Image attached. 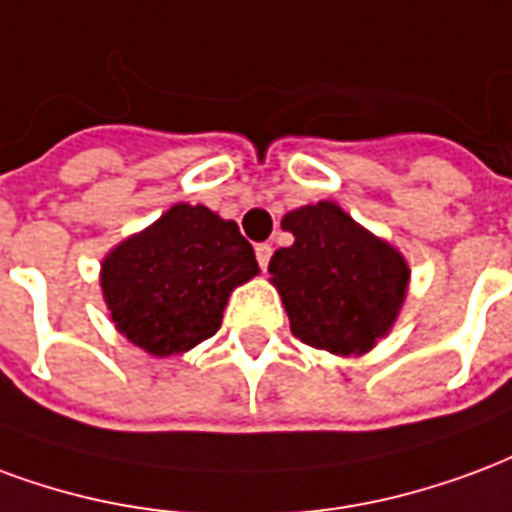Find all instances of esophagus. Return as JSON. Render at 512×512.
<instances>
[{"instance_id":"esophagus-1","label":"esophagus","mask_w":512,"mask_h":512,"mask_svg":"<svg viewBox=\"0 0 512 512\" xmlns=\"http://www.w3.org/2000/svg\"><path fill=\"white\" fill-rule=\"evenodd\" d=\"M270 256H272V245H267V242L256 245V261H259L261 270H267V264H270Z\"/></svg>"}]
</instances>
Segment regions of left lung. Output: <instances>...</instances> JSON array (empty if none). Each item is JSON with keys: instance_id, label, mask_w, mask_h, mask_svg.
I'll list each match as a JSON object with an SVG mask.
<instances>
[{"instance_id": "left-lung-1", "label": "left lung", "mask_w": 512, "mask_h": 512, "mask_svg": "<svg viewBox=\"0 0 512 512\" xmlns=\"http://www.w3.org/2000/svg\"><path fill=\"white\" fill-rule=\"evenodd\" d=\"M294 245L270 259L292 333L333 354H363L393 327L409 267L387 242L360 229L333 201L283 218Z\"/></svg>"}]
</instances>
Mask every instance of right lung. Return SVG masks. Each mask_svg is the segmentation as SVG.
Here are the masks:
<instances>
[{
    "label": "right lung",
    "instance_id": "obj_1",
    "mask_svg": "<svg viewBox=\"0 0 512 512\" xmlns=\"http://www.w3.org/2000/svg\"><path fill=\"white\" fill-rule=\"evenodd\" d=\"M259 272L234 220L177 204L103 261V297L128 341L155 357L188 352L218 333L234 286Z\"/></svg>",
    "mask_w": 512,
    "mask_h": 512
}]
</instances>
